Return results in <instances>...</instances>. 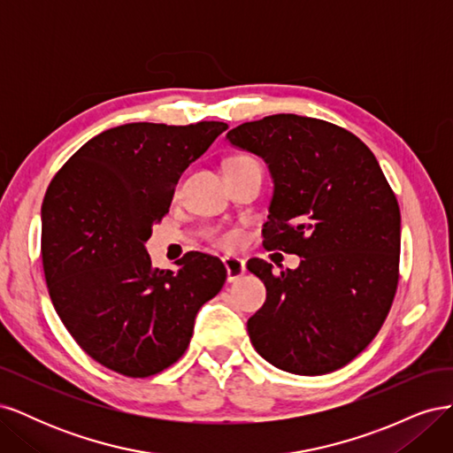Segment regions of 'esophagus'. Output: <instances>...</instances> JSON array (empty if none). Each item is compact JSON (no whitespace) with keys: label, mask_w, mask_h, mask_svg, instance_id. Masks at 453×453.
<instances>
[{"label":"esophagus","mask_w":453,"mask_h":453,"mask_svg":"<svg viewBox=\"0 0 453 453\" xmlns=\"http://www.w3.org/2000/svg\"><path fill=\"white\" fill-rule=\"evenodd\" d=\"M223 263L226 268V280L232 281H238L243 273H245V260L240 257H223Z\"/></svg>","instance_id":"obj_1"}]
</instances>
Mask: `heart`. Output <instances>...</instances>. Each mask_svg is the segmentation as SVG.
I'll list each match as a JSON object with an SVG mask.
<instances>
[{
	"mask_svg": "<svg viewBox=\"0 0 453 453\" xmlns=\"http://www.w3.org/2000/svg\"><path fill=\"white\" fill-rule=\"evenodd\" d=\"M234 160H250V158L240 157V158H234ZM234 242H236V236H234V234H226V236H221V238H219V243H223V245H232Z\"/></svg>",
	"mask_w": 453,
	"mask_h": 453,
	"instance_id": "obj_1",
	"label": "heart"
}]
</instances>
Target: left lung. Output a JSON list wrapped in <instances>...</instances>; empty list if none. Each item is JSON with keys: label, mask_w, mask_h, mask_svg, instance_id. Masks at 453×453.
Segmentation results:
<instances>
[{"label": "left lung", "mask_w": 453, "mask_h": 453, "mask_svg": "<svg viewBox=\"0 0 453 453\" xmlns=\"http://www.w3.org/2000/svg\"><path fill=\"white\" fill-rule=\"evenodd\" d=\"M226 142L270 170L266 250L303 258L280 273L250 258L266 287V303L248 321L251 344L285 372H333L388 318L399 281V203L372 150L331 122L270 115L232 128Z\"/></svg>", "instance_id": "1"}]
</instances>
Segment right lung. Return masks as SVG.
Listing matches in <instances>:
<instances>
[{
  "label": "right lung",
  "mask_w": 453,
  "mask_h": 453,
  "mask_svg": "<svg viewBox=\"0 0 453 453\" xmlns=\"http://www.w3.org/2000/svg\"><path fill=\"white\" fill-rule=\"evenodd\" d=\"M225 122H128L88 140L54 175L41 205V257L52 306L94 361L145 378L185 353L198 310L226 280L190 251L158 270L145 243L183 172Z\"/></svg>",
  "instance_id": "right-lung-1"
}]
</instances>
